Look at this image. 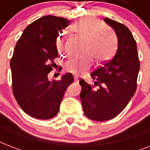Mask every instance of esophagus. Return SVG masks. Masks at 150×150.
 Wrapping results in <instances>:
<instances>
[{
    "label": "esophagus",
    "instance_id": "1",
    "mask_svg": "<svg viewBox=\"0 0 150 150\" xmlns=\"http://www.w3.org/2000/svg\"><path fill=\"white\" fill-rule=\"evenodd\" d=\"M74 81H75V82H79V78H78L77 76H75V77H74Z\"/></svg>",
    "mask_w": 150,
    "mask_h": 150
}]
</instances>
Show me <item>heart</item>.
Wrapping results in <instances>:
<instances>
[{"label":"heart","mask_w":150,"mask_h":150,"mask_svg":"<svg viewBox=\"0 0 150 150\" xmlns=\"http://www.w3.org/2000/svg\"><path fill=\"white\" fill-rule=\"evenodd\" d=\"M103 24L94 18H86L79 20L73 26V31L82 39H85L84 54H88L79 59H69L64 64L67 72L75 75H82L89 70L93 64V59L97 63L109 60L116 50L114 36L101 28ZM56 47L61 54L64 50L62 36L57 37Z\"/></svg>","instance_id":"obj_1"}]
</instances>
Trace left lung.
Returning <instances> with one entry per match:
<instances>
[{
    "mask_svg": "<svg viewBox=\"0 0 150 150\" xmlns=\"http://www.w3.org/2000/svg\"><path fill=\"white\" fill-rule=\"evenodd\" d=\"M103 20L116 33V54L90 74L98 89L83 79L79 82L85 115L96 121L110 120L125 108L136 91L140 68L136 42L128 27L108 18Z\"/></svg>",
    "mask_w": 150,
    "mask_h": 150,
    "instance_id": "obj_1",
    "label": "left lung"
}]
</instances>
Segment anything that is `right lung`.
<instances>
[{
	"label": "right lung",
	"instance_id": "right-lung-1",
	"mask_svg": "<svg viewBox=\"0 0 150 150\" xmlns=\"http://www.w3.org/2000/svg\"><path fill=\"white\" fill-rule=\"evenodd\" d=\"M70 21L64 18L46 15L29 25L15 46L11 60L13 94L22 110L41 120L57 114L66 89L73 82L71 73L58 81H49L59 33Z\"/></svg>",
	"mask_w": 150,
	"mask_h": 150
}]
</instances>
